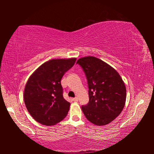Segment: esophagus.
<instances>
[{
	"mask_svg": "<svg viewBox=\"0 0 154 154\" xmlns=\"http://www.w3.org/2000/svg\"><path fill=\"white\" fill-rule=\"evenodd\" d=\"M72 100H73L74 102H77V101H78V98H77V97H75V98H72Z\"/></svg>",
	"mask_w": 154,
	"mask_h": 154,
	"instance_id": "1",
	"label": "esophagus"
}]
</instances>
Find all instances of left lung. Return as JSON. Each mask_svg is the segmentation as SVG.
I'll return each mask as SVG.
<instances>
[{
    "instance_id": "8db88e82",
    "label": "left lung",
    "mask_w": 154,
    "mask_h": 154,
    "mask_svg": "<svg viewBox=\"0 0 154 154\" xmlns=\"http://www.w3.org/2000/svg\"><path fill=\"white\" fill-rule=\"evenodd\" d=\"M77 64L86 76L89 102L82 109L88 121L97 126L110 123L124 107L126 90L120 75L110 65L96 57L80 58Z\"/></svg>"
}]
</instances>
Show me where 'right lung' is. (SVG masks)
Here are the masks:
<instances>
[{
	"label": "right lung",
	"mask_w": 154,
	"mask_h": 154,
	"mask_svg": "<svg viewBox=\"0 0 154 154\" xmlns=\"http://www.w3.org/2000/svg\"><path fill=\"white\" fill-rule=\"evenodd\" d=\"M75 61L76 58L50 60L28 79L24 89V103L30 116L38 123L52 126L66 116L71 103L63 97L61 79Z\"/></svg>",
	"instance_id": "1"
}]
</instances>
